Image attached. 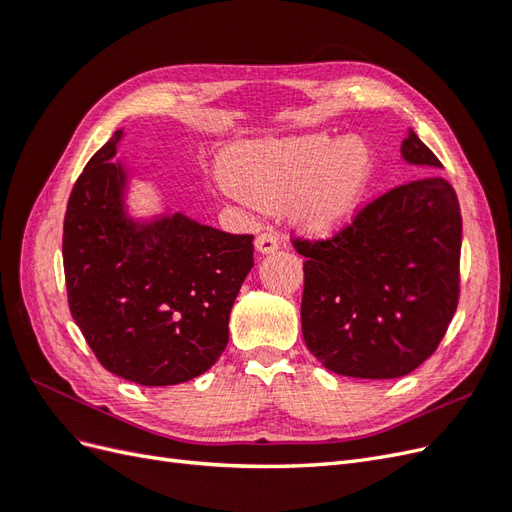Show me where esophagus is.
<instances>
[{
	"mask_svg": "<svg viewBox=\"0 0 512 512\" xmlns=\"http://www.w3.org/2000/svg\"><path fill=\"white\" fill-rule=\"evenodd\" d=\"M256 250L260 254H271L275 250H280V241H277L273 232H260L256 237Z\"/></svg>",
	"mask_w": 512,
	"mask_h": 512,
	"instance_id": "esophagus-1",
	"label": "esophagus"
}]
</instances>
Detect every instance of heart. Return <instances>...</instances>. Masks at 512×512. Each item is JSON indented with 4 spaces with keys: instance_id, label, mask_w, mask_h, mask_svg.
I'll use <instances>...</instances> for the list:
<instances>
[{
    "instance_id": "obj_1",
    "label": "heart",
    "mask_w": 512,
    "mask_h": 512,
    "mask_svg": "<svg viewBox=\"0 0 512 512\" xmlns=\"http://www.w3.org/2000/svg\"><path fill=\"white\" fill-rule=\"evenodd\" d=\"M226 196L280 209L290 203L318 235L352 222L374 177V153L363 138L333 143L307 134L265 138L232 147L224 158Z\"/></svg>"
}]
</instances>
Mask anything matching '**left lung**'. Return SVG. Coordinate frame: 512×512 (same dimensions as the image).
<instances>
[{
  "instance_id": "left-lung-1",
  "label": "left lung",
  "mask_w": 512,
  "mask_h": 512,
  "mask_svg": "<svg viewBox=\"0 0 512 512\" xmlns=\"http://www.w3.org/2000/svg\"><path fill=\"white\" fill-rule=\"evenodd\" d=\"M410 164L442 168L414 132ZM303 262L305 346L335 374L386 380L438 350L459 303L461 211L440 175L401 183L327 239L292 237Z\"/></svg>"
}]
</instances>
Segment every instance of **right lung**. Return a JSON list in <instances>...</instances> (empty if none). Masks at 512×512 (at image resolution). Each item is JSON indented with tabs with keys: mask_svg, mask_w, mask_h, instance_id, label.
Returning a JSON list of instances; mask_svg holds the SVG:
<instances>
[{
	"mask_svg": "<svg viewBox=\"0 0 512 512\" xmlns=\"http://www.w3.org/2000/svg\"><path fill=\"white\" fill-rule=\"evenodd\" d=\"M121 130L76 179L64 218V273L74 322L100 365L143 386L188 382L220 359L228 318L254 267V235L166 215L123 213Z\"/></svg>",
	"mask_w": 512,
	"mask_h": 512,
	"instance_id": "add662e5",
	"label": "right lung"
}]
</instances>
